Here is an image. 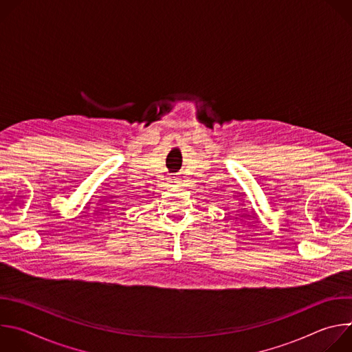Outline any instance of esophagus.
Masks as SVG:
<instances>
[{"instance_id": "obj_1", "label": "esophagus", "mask_w": 352, "mask_h": 352, "mask_svg": "<svg viewBox=\"0 0 352 352\" xmlns=\"http://www.w3.org/2000/svg\"><path fill=\"white\" fill-rule=\"evenodd\" d=\"M170 182H171V184H179V181H178L177 177H173V178L170 179Z\"/></svg>"}]
</instances>
